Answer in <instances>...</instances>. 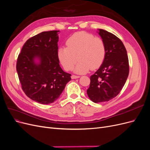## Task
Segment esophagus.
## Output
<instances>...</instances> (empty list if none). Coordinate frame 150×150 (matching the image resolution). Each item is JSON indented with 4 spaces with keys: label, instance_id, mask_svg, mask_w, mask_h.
I'll return each mask as SVG.
<instances>
[{
    "label": "esophagus",
    "instance_id": "obj_1",
    "mask_svg": "<svg viewBox=\"0 0 150 150\" xmlns=\"http://www.w3.org/2000/svg\"><path fill=\"white\" fill-rule=\"evenodd\" d=\"M80 78V76H75V75H72L71 76V78L72 79H78V78Z\"/></svg>",
    "mask_w": 150,
    "mask_h": 150
}]
</instances>
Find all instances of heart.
<instances>
[{
  "instance_id": "1",
  "label": "heart",
  "mask_w": 150,
  "mask_h": 150,
  "mask_svg": "<svg viewBox=\"0 0 150 150\" xmlns=\"http://www.w3.org/2000/svg\"><path fill=\"white\" fill-rule=\"evenodd\" d=\"M66 47L57 50V57L63 67L67 71L72 69L77 61L74 71L77 74H84L89 69H96L103 64L106 55V47L103 40L85 32L74 34L67 40Z\"/></svg>"
}]
</instances>
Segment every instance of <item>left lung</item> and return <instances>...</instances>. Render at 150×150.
Here are the masks:
<instances>
[{
    "label": "left lung",
    "instance_id": "obj_1",
    "mask_svg": "<svg viewBox=\"0 0 150 150\" xmlns=\"http://www.w3.org/2000/svg\"><path fill=\"white\" fill-rule=\"evenodd\" d=\"M97 33L105 45L106 55L101 66L90 77L87 94L95 103L108 101L116 97L129 74L128 57L121 40L105 30L98 29Z\"/></svg>",
    "mask_w": 150,
    "mask_h": 150
}]
</instances>
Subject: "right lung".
Masks as SVG:
<instances>
[{"label":"right lung","instance_id":"right-lung-1","mask_svg":"<svg viewBox=\"0 0 150 150\" xmlns=\"http://www.w3.org/2000/svg\"><path fill=\"white\" fill-rule=\"evenodd\" d=\"M59 32H42L30 38L18 56L16 69L22 88L27 96L40 104L56 101L71 80L57 57Z\"/></svg>","mask_w":150,"mask_h":150}]
</instances>
